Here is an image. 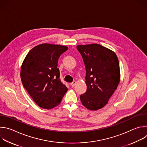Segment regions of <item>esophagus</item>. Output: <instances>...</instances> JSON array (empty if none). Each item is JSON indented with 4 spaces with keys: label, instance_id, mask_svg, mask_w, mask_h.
<instances>
[{
    "label": "esophagus",
    "instance_id": "1",
    "mask_svg": "<svg viewBox=\"0 0 147 147\" xmlns=\"http://www.w3.org/2000/svg\"><path fill=\"white\" fill-rule=\"evenodd\" d=\"M76 84V81H73L70 84H71V87H74V86H75Z\"/></svg>",
    "mask_w": 147,
    "mask_h": 147
}]
</instances>
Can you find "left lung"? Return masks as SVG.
I'll use <instances>...</instances> for the list:
<instances>
[{
	"mask_svg": "<svg viewBox=\"0 0 147 147\" xmlns=\"http://www.w3.org/2000/svg\"><path fill=\"white\" fill-rule=\"evenodd\" d=\"M86 69L87 91L80 95L86 108L96 111L104 107L116 90L120 79L116 53L99 44L77 45Z\"/></svg>",
	"mask_w": 147,
	"mask_h": 147,
	"instance_id": "8db88e82",
	"label": "left lung"
}]
</instances>
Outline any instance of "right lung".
Instances as JSON below:
<instances>
[{
	"label": "right lung",
	"mask_w": 147,
	"mask_h": 147,
	"mask_svg": "<svg viewBox=\"0 0 147 147\" xmlns=\"http://www.w3.org/2000/svg\"><path fill=\"white\" fill-rule=\"evenodd\" d=\"M67 49L66 46L40 44L28 53L23 62L20 77L23 87L42 108L57 106L67 91L57 67L59 57Z\"/></svg>",
	"instance_id": "1"
}]
</instances>
